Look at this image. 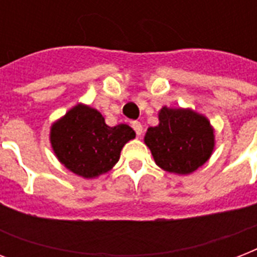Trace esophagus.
<instances>
[{
	"label": "esophagus",
	"instance_id": "34e87169",
	"mask_svg": "<svg viewBox=\"0 0 257 257\" xmlns=\"http://www.w3.org/2000/svg\"><path fill=\"white\" fill-rule=\"evenodd\" d=\"M132 128L135 129L137 136H140L141 133H143V125H141L140 121H132Z\"/></svg>",
	"mask_w": 257,
	"mask_h": 257
}]
</instances>
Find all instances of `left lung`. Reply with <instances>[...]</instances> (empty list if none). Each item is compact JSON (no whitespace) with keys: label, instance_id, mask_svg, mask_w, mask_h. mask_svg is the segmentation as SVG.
Listing matches in <instances>:
<instances>
[{"label":"left lung","instance_id":"left-lung-1","mask_svg":"<svg viewBox=\"0 0 257 257\" xmlns=\"http://www.w3.org/2000/svg\"><path fill=\"white\" fill-rule=\"evenodd\" d=\"M159 125L147 131L144 141L160 168L189 175L205 164L215 148L213 128L205 116L191 109H161Z\"/></svg>","mask_w":257,"mask_h":257}]
</instances>
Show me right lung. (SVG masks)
<instances>
[{"mask_svg": "<svg viewBox=\"0 0 257 257\" xmlns=\"http://www.w3.org/2000/svg\"><path fill=\"white\" fill-rule=\"evenodd\" d=\"M136 133L129 125L108 126L98 110L78 104L50 128V143L65 168L84 179L106 173Z\"/></svg>", "mask_w": 257, "mask_h": 257, "instance_id": "1", "label": "right lung"}]
</instances>
